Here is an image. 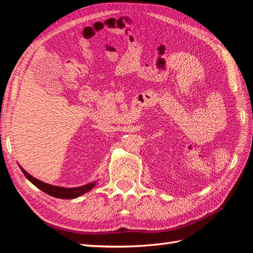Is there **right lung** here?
Segmentation results:
<instances>
[{
    "label": "right lung",
    "mask_w": 253,
    "mask_h": 253,
    "mask_svg": "<svg viewBox=\"0 0 253 253\" xmlns=\"http://www.w3.org/2000/svg\"><path fill=\"white\" fill-rule=\"evenodd\" d=\"M20 170L22 173L25 174V176L29 179V181L37 186L39 189H41L42 192L45 194L52 196V197L55 198H60V199H75L77 197H80V196L84 195L85 193L89 192L96 184V181L87 183L85 185H82V186H78V187H71V188H67V187H61V186H55V185H50L47 183H44L40 179H38L36 177H33L30 175L26 170L22 169V168L19 166Z\"/></svg>",
    "instance_id": "right-lung-1"
}]
</instances>
